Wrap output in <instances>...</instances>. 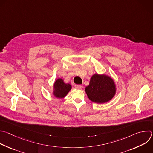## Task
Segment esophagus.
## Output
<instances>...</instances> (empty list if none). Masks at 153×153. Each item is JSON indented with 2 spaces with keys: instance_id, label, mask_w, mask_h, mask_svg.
<instances>
[{
  "instance_id": "esophagus-1",
  "label": "esophagus",
  "mask_w": 153,
  "mask_h": 153,
  "mask_svg": "<svg viewBox=\"0 0 153 153\" xmlns=\"http://www.w3.org/2000/svg\"><path fill=\"white\" fill-rule=\"evenodd\" d=\"M75 87H76V88H77V89H81L83 88V85H75Z\"/></svg>"
}]
</instances>
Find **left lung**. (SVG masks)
<instances>
[{
    "mask_svg": "<svg viewBox=\"0 0 153 153\" xmlns=\"http://www.w3.org/2000/svg\"><path fill=\"white\" fill-rule=\"evenodd\" d=\"M89 99L97 104L106 103L111 100L117 92V86L113 78L108 75L94 74L89 84L85 88Z\"/></svg>",
    "mask_w": 153,
    "mask_h": 153,
    "instance_id": "8db88e82",
    "label": "left lung"
}]
</instances>
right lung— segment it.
Here are the masks:
<instances>
[{"instance_id":"1","label":"right lung","mask_w":153,"mask_h":153,"mask_svg":"<svg viewBox=\"0 0 153 153\" xmlns=\"http://www.w3.org/2000/svg\"><path fill=\"white\" fill-rule=\"evenodd\" d=\"M71 89L70 83H65L63 79L58 78L53 84V94L57 98H64Z\"/></svg>"}]
</instances>
